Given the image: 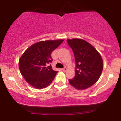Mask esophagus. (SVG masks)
<instances>
[{"label":"esophagus","instance_id":"1","mask_svg":"<svg viewBox=\"0 0 121 121\" xmlns=\"http://www.w3.org/2000/svg\"><path fill=\"white\" fill-rule=\"evenodd\" d=\"M62 71H64V72H66V70H67V68L64 67V68L62 69Z\"/></svg>","mask_w":121,"mask_h":121}]
</instances>
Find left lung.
<instances>
[{
  "instance_id": "obj_1",
  "label": "left lung",
  "mask_w": 121,
  "mask_h": 121,
  "mask_svg": "<svg viewBox=\"0 0 121 121\" xmlns=\"http://www.w3.org/2000/svg\"><path fill=\"white\" fill-rule=\"evenodd\" d=\"M76 61L74 77L69 80L72 86L83 90L91 86L100 77L104 62L99 53L90 43L80 39H67Z\"/></svg>"
}]
</instances>
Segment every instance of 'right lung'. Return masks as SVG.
Returning <instances> with one entry per match:
<instances>
[{
  "label": "right lung",
  "mask_w": 121,
  "mask_h": 121,
  "mask_svg": "<svg viewBox=\"0 0 121 121\" xmlns=\"http://www.w3.org/2000/svg\"><path fill=\"white\" fill-rule=\"evenodd\" d=\"M64 40H46L35 43L19 59V67L26 81L36 89L45 88L52 83L57 73L48 64L52 61L51 53Z\"/></svg>",
  "instance_id": "obj_1"
}]
</instances>
